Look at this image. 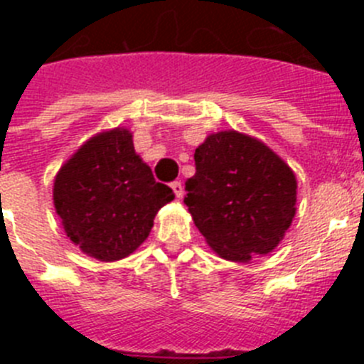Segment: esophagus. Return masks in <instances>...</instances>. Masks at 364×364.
Masks as SVG:
<instances>
[{
	"label": "esophagus",
	"mask_w": 364,
	"mask_h": 364,
	"mask_svg": "<svg viewBox=\"0 0 364 364\" xmlns=\"http://www.w3.org/2000/svg\"><path fill=\"white\" fill-rule=\"evenodd\" d=\"M171 189L178 198L184 195V186H182V182H180V180H175V182H171Z\"/></svg>",
	"instance_id": "1"
}]
</instances>
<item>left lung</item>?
<instances>
[{
  "instance_id": "1",
  "label": "left lung",
  "mask_w": 364,
  "mask_h": 364,
  "mask_svg": "<svg viewBox=\"0 0 364 364\" xmlns=\"http://www.w3.org/2000/svg\"><path fill=\"white\" fill-rule=\"evenodd\" d=\"M195 167L184 204L222 259L244 262L281 242L295 217L297 180L268 146L220 131L197 147Z\"/></svg>"
}]
</instances>
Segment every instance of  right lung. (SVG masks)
<instances>
[{
  "instance_id": "add662e5",
  "label": "right lung",
  "mask_w": 364,
  "mask_h": 364,
  "mask_svg": "<svg viewBox=\"0 0 364 364\" xmlns=\"http://www.w3.org/2000/svg\"><path fill=\"white\" fill-rule=\"evenodd\" d=\"M175 198L134 153L127 129L83 144L54 180V208L65 233L98 260L131 255L153 228L154 215Z\"/></svg>"
}]
</instances>
